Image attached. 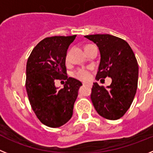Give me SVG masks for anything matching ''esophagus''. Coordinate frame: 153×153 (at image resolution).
Here are the masks:
<instances>
[{"instance_id":"34e87169","label":"esophagus","mask_w":153,"mask_h":153,"mask_svg":"<svg viewBox=\"0 0 153 153\" xmlns=\"http://www.w3.org/2000/svg\"><path fill=\"white\" fill-rule=\"evenodd\" d=\"M83 86H91V84H87V83H83Z\"/></svg>"}]
</instances>
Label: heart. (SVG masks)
<instances>
[{
  "label": "heart",
  "instance_id": "b5f03b06",
  "mask_svg": "<svg viewBox=\"0 0 153 153\" xmlns=\"http://www.w3.org/2000/svg\"><path fill=\"white\" fill-rule=\"evenodd\" d=\"M68 53L66 56V59H68ZM73 75L76 78H78L79 80H82V81H84V82H86V81L90 80L91 77V71L88 69H86V68H78V70H76L74 72Z\"/></svg>",
  "mask_w": 153,
  "mask_h": 153
}]
</instances>
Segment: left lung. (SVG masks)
<instances>
[{"label":"left lung","instance_id":"1","mask_svg":"<svg viewBox=\"0 0 153 153\" xmlns=\"http://www.w3.org/2000/svg\"><path fill=\"white\" fill-rule=\"evenodd\" d=\"M98 47L100 61L96 79L110 77L111 85L94 83L91 99L96 111L107 120H118L130 108L138 84L137 60L130 45L110 34L85 36Z\"/></svg>","mask_w":153,"mask_h":153}]
</instances>
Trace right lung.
Returning a JSON list of instances; mask_svg holds the SVG:
<instances>
[{"instance_id":"1","label":"right lung","mask_w":153,"mask_h":153,"mask_svg":"<svg viewBox=\"0 0 153 153\" xmlns=\"http://www.w3.org/2000/svg\"><path fill=\"white\" fill-rule=\"evenodd\" d=\"M76 35L52 36L42 39L30 53L27 63L26 89L30 104L42 123L52 128L66 123L73 114L74 104L82 82L68 78L67 49ZM56 79L66 80L58 89Z\"/></svg>"}]
</instances>
